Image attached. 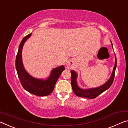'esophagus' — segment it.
I'll list each match as a JSON object with an SVG mask.
<instances>
[{"mask_svg":"<svg viewBox=\"0 0 128 128\" xmlns=\"http://www.w3.org/2000/svg\"><path fill=\"white\" fill-rule=\"evenodd\" d=\"M72 61H71V60H69V61H68V62L67 63V64H66L67 67H68V68H70L72 67Z\"/></svg>","mask_w":128,"mask_h":128,"instance_id":"esophagus-1","label":"esophagus"}]
</instances>
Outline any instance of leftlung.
I'll return each instance as SVG.
<instances>
[{
  "mask_svg": "<svg viewBox=\"0 0 128 128\" xmlns=\"http://www.w3.org/2000/svg\"><path fill=\"white\" fill-rule=\"evenodd\" d=\"M112 45L113 47L112 43ZM117 66V60L116 56H115V64L114 69H113V72L110 76V78L109 80L106 82V83H104L103 85L100 86L96 87V88H92L89 89H86L83 90L80 88L79 87L77 84L76 79H77V74L76 72H74V70L71 71V74H72V76H71V84H72V91L74 93L76 96H79V97L84 98H88V99H94L97 97L98 96L100 95L103 92L106 90L108 89L111 85L112 84L114 80V74H115V70H116Z\"/></svg>",
  "mask_w": 128,
  "mask_h": 128,
  "instance_id": "8db88e82",
  "label": "left lung"
}]
</instances>
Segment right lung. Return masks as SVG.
Returning <instances> with one entry per match:
<instances>
[{"label": "right lung", "instance_id": "1", "mask_svg": "<svg viewBox=\"0 0 128 128\" xmlns=\"http://www.w3.org/2000/svg\"><path fill=\"white\" fill-rule=\"evenodd\" d=\"M31 34L32 33H30L24 37L20 44L16 57V69L20 83L25 90L33 95L45 96L53 92L56 81L64 70V67L61 66L54 68L50 76L45 80L35 78L29 75L25 70L22 64V49L24 43Z\"/></svg>", "mask_w": 128, "mask_h": 128}]
</instances>
